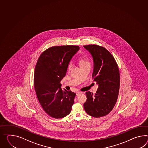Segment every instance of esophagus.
I'll use <instances>...</instances> for the list:
<instances>
[{
	"label": "esophagus",
	"mask_w": 148,
	"mask_h": 148,
	"mask_svg": "<svg viewBox=\"0 0 148 148\" xmlns=\"http://www.w3.org/2000/svg\"><path fill=\"white\" fill-rule=\"evenodd\" d=\"M82 93V92L78 91V92H76V96H79V95H81Z\"/></svg>",
	"instance_id": "1"
}]
</instances>
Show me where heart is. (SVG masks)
<instances>
[{"label": "heart", "mask_w": 148, "mask_h": 148, "mask_svg": "<svg viewBox=\"0 0 148 148\" xmlns=\"http://www.w3.org/2000/svg\"><path fill=\"white\" fill-rule=\"evenodd\" d=\"M79 63L81 66H83L84 65H88V64H89V61L87 59V58H82L80 60ZM72 67V64L70 63L69 65V69H71Z\"/></svg>", "instance_id": "b5f03b06"}]
</instances>
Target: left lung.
Wrapping results in <instances>:
<instances>
[{
	"instance_id": "left-lung-1",
	"label": "left lung",
	"mask_w": 148,
	"mask_h": 148,
	"mask_svg": "<svg viewBox=\"0 0 148 148\" xmlns=\"http://www.w3.org/2000/svg\"><path fill=\"white\" fill-rule=\"evenodd\" d=\"M83 47L92 56V77L98 86L95 95L86 92L87 99L83 106L87 114L99 118L111 112L116 102L120 87L119 69L113 56L104 47L97 45Z\"/></svg>"
}]
</instances>
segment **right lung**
<instances>
[{"label":"right lung","mask_w":148,"mask_h":148,"mask_svg":"<svg viewBox=\"0 0 148 148\" xmlns=\"http://www.w3.org/2000/svg\"><path fill=\"white\" fill-rule=\"evenodd\" d=\"M79 49L75 45L50 47L38 58L34 73L36 95L44 111L51 117L59 119L69 114L76 94L61 89L69 62Z\"/></svg>","instance_id":"add662e5"}]
</instances>
